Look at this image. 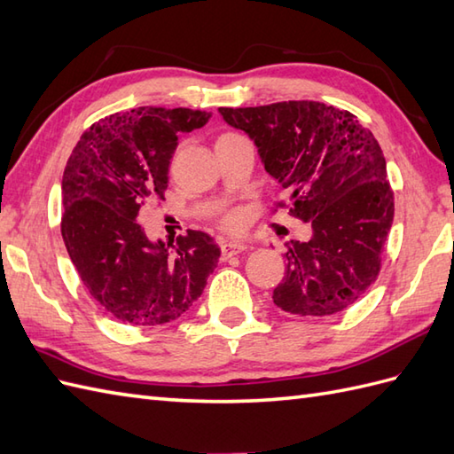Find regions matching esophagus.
<instances>
[{
  "label": "esophagus",
  "instance_id": "1",
  "mask_svg": "<svg viewBox=\"0 0 454 454\" xmlns=\"http://www.w3.org/2000/svg\"><path fill=\"white\" fill-rule=\"evenodd\" d=\"M248 248L247 242L242 240H223L221 242V252H223V256H235V254L245 252Z\"/></svg>",
  "mask_w": 454,
  "mask_h": 454
}]
</instances>
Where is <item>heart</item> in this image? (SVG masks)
I'll list each match as a JSON object with an SVG mask.
<instances>
[{"mask_svg": "<svg viewBox=\"0 0 454 454\" xmlns=\"http://www.w3.org/2000/svg\"><path fill=\"white\" fill-rule=\"evenodd\" d=\"M223 223H225V227H229V229H239V227L242 225V214L239 212V209H233V212L225 214Z\"/></svg>", "mask_w": 454, "mask_h": 454, "instance_id": "b5f03b06", "label": "heart"}]
</instances>
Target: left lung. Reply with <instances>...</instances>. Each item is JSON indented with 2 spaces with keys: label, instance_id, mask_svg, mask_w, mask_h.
I'll list each match as a JSON object with an SVG mask.
<instances>
[{
  "label": "left lung",
  "instance_id": "obj_1",
  "mask_svg": "<svg viewBox=\"0 0 454 454\" xmlns=\"http://www.w3.org/2000/svg\"><path fill=\"white\" fill-rule=\"evenodd\" d=\"M245 130L260 160L289 196L278 207L312 227L286 242L285 278L273 302L296 316L347 310L375 283L395 200L378 140L360 121L319 102L219 107Z\"/></svg>",
  "mask_w": 454,
  "mask_h": 454
}]
</instances>
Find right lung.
<instances>
[{"label": "right lung", "mask_w": 454, "mask_h": 454, "mask_svg": "<svg viewBox=\"0 0 454 454\" xmlns=\"http://www.w3.org/2000/svg\"><path fill=\"white\" fill-rule=\"evenodd\" d=\"M212 114L186 107H138L84 130L61 181V235L86 291L129 325H163L204 293L221 250L192 231L176 245L152 242L137 223L148 198L163 200L181 132Z\"/></svg>", "instance_id": "add662e5"}]
</instances>
